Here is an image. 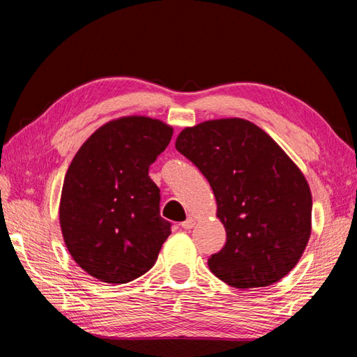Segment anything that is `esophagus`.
Returning a JSON list of instances; mask_svg holds the SVG:
<instances>
[{
    "label": "esophagus",
    "mask_w": 357,
    "mask_h": 357,
    "mask_svg": "<svg viewBox=\"0 0 357 357\" xmlns=\"http://www.w3.org/2000/svg\"><path fill=\"white\" fill-rule=\"evenodd\" d=\"M181 227H183V229H185V230L193 229V227H195V219L193 218H187L185 221L181 224Z\"/></svg>",
    "instance_id": "esophagus-1"
}]
</instances>
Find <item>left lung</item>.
Listing matches in <instances>:
<instances>
[{
	"mask_svg": "<svg viewBox=\"0 0 357 357\" xmlns=\"http://www.w3.org/2000/svg\"><path fill=\"white\" fill-rule=\"evenodd\" d=\"M176 150L208 181L227 231L210 271L234 288L268 287L288 275L310 239L313 202L284 150L239 118L185 128Z\"/></svg>",
	"mask_w": 357,
	"mask_h": 357,
	"instance_id": "8db88e82",
	"label": "left lung"
}]
</instances>
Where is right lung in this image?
<instances>
[{
  "label": "right lung",
  "instance_id": "1",
  "mask_svg": "<svg viewBox=\"0 0 357 357\" xmlns=\"http://www.w3.org/2000/svg\"><path fill=\"white\" fill-rule=\"evenodd\" d=\"M173 128L158 119L110 121L82 144L66 173L59 222L72 257L90 276L126 284L153 267L172 233L159 215L149 167Z\"/></svg>",
  "mask_w": 357,
  "mask_h": 357
}]
</instances>
